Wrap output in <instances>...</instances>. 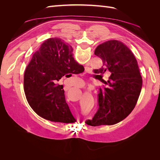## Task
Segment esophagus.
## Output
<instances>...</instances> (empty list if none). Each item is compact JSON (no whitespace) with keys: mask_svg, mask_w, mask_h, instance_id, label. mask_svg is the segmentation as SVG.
<instances>
[{"mask_svg":"<svg viewBox=\"0 0 160 160\" xmlns=\"http://www.w3.org/2000/svg\"><path fill=\"white\" fill-rule=\"evenodd\" d=\"M89 69V67H85V69L87 70V69Z\"/></svg>","mask_w":160,"mask_h":160,"instance_id":"1","label":"esophagus"}]
</instances>
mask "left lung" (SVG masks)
Returning <instances> with one entry per match:
<instances>
[{"instance_id": "left-lung-1", "label": "left lung", "mask_w": 160, "mask_h": 160, "mask_svg": "<svg viewBox=\"0 0 160 160\" xmlns=\"http://www.w3.org/2000/svg\"><path fill=\"white\" fill-rule=\"evenodd\" d=\"M94 53L103 61L98 73L108 71L111 75L99 89L98 111L85 123L91 126L113 125L134 109L142 90V78L133 52L122 42L106 41L97 47Z\"/></svg>"}]
</instances>
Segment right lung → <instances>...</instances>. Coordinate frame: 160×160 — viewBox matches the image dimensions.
<instances>
[{"instance_id":"add662e5","label":"right lung","mask_w":160,"mask_h":160,"mask_svg":"<svg viewBox=\"0 0 160 160\" xmlns=\"http://www.w3.org/2000/svg\"><path fill=\"white\" fill-rule=\"evenodd\" d=\"M72 49L59 38H50L32 55L24 75V91L28 104L41 118L54 122L73 123L62 85L67 74H79L83 66L72 57Z\"/></svg>"}]
</instances>
